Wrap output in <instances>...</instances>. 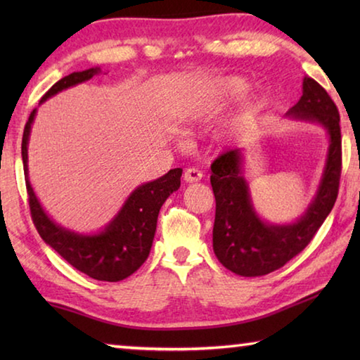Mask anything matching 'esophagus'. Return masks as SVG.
I'll list each match as a JSON object with an SVG mask.
<instances>
[{"mask_svg":"<svg viewBox=\"0 0 360 360\" xmlns=\"http://www.w3.org/2000/svg\"><path fill=\"white\" fill-rule=\"evenodd\" d=\"M203 173L197 168H187L184 172V181L186 182H198L202 181Z\"/></svg>","mask_w":360,"mask_h":360,"instance_id":"1","label":"esophagus"}]
</instances>
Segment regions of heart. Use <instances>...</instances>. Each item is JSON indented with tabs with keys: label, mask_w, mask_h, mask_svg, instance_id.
<instances>
[{
	"label": "heart",
	"mask_w": 360,
	"mask_h": 360,
	"mask_svg": "<svg viewBox=\"0 0 360 360\" xmlns=\"http://www.w3.org/2000/svg\"><path fill=\"white\" fill-rule=\"evenodd\" d=\"M248 90H249V84L243 77H238V76L224 77L214 85V89L211 90V95L208 98L195 106L193 114L205 115V114L216 112L219 108L225 105V103L243 98V96L248 94Z\"/></svg>",
	"instance_id": "heart-1"
}]
</instances>
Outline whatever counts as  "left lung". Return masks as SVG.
<instances>
[{
    "label": "left lung",
    "instance_id": "left-lung-1",
    "mask_svg": "<svg viewBox=\"0 0 360 360\" xmlns=\"http://www.w3.org/2000/svg\"><path fill=\"white\" fill-rule=\"evenodd\" d=\"M285 115L292 120L318 124L328 136L318 191L295 222L270 224L257 214L243 168L245 149L224 152L211 165V186L216 197L212 249L219 262L240 276L268 275L302 252L330 214L338 195L341 133L335 103L314 79L304 77L303 95Z\"/></svg>",
    "mask_w": 360,
    "mask_h": 360
}]
</instances>
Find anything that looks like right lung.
I'll list each match as a JSON object with an SVG mask.
<instances>
[{"mask_svg": "<svg viewBox=\"0 0 360 360\" xmlns=\"http://www.w3.org/2000/svg\"><path fill=\"white\" fill-rule=\"evenodd\" d=\"M100 72L101 68L98 66L71 72L49 89L39 105L62 90L89 81ZM36 111L38 109H33L30 114L22 138L23 172H25L30 211L36 230L44 243L87 276L108 283H117L129 278L148 259L157 229L158 211L169 195L179 188L182 169H169L162 178L138 186L129 195L112 221L101 231L85 235L65 229L49 217L28 178V141Z\"/></svg>", "mask_w": 360, "mask_h": 360, "instance_id": "add662e5", "label": "right lung"}]
</instances>
